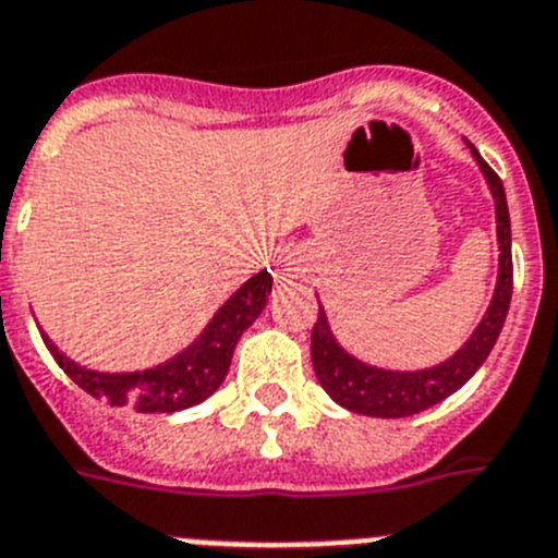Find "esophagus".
<instances>
[{"mask_svg":"<svg viewBox=\"0 0 558 558\" xmlns=\"http://www.w3.org/2000/svg\"><path fill=\"white\" fill-rule=\"evenodd\" d=\"M278 266L286 278H300V275H306V264H303V258L294 255V252H283L278 258Z\"/></svg>","mask_w":558,"mask_h":558,"instance_id":"1","label":"esophagus"}]
</instances>
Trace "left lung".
<instances>
[{"label": "left lung", "mask_w": 558, "mask_h": 558, "mask_svg": "<svg viewBox=\"0 0 558 558\" xmlns=\"http://www.w3.org/2000/svg\"><path fill=\"white\" fill-rule=\"evenodd\" d=\"M472 157L481 165L483 177L494 196V213H497V244H500V272H497V286H494L492 306L481 326L474 328L466 345L454 351L447 362L424 371H385V367H373L367 362L356 360L345 348L333 339L328 317L319 306L317 323L312 331V365L317 373L319 385L351 413L373 415V418H404L415 415L421 410H429L433 404L452 396L454 390L472 379L477 367L486 362L492 353L494 342L500 337L502 323H506L508 306H511V289H513V264H511V219H508V202L502 191L500 177L488 168L486 159L477 154L472 143Z\"/></svg>", "instance_id": "1"}]
</instances>
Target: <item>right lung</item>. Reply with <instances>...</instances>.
I'll return each mask as SVG.
<instances>
[{"label": "right lung", "instance_id": "obj_1", "mask_svg": "<svg viewBox=\"0 0 558 558\" xmlns=\"http://www.w3.org/2000/svg\"><path fill=\"white\" fill-rule=\"evenodd\" d=\"M269 292H272V275L260 269L216 312L196 342H191L173 360L148 367V371H86L58 351L47 333L41 337L58 367L95 399H106L111 407H132L137 413H177V410H187L198 401L210 399L219 390L230 371L232 351L239 345L241 333L264 312Z\"/></svg>", "mask_w": 558, "mask_h": 558}]
</instances>
